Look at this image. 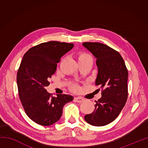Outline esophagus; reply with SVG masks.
I'll return each mask as SVG.
<instances>
[{
	"label": "esophagus",
	"mask_w": 148,
	"mask_h": 148,
	"mask_svg": "<svg viewBox=\"0 0 148 148\" xmlns=\"http://www.w3.org/2000/svg\"><path fill=\"white\" fill-rule=\"evenodd\" d=\"M84 101V99L82 98V97H77L74 98V101L76 102H78V103H81V102H82Z\"/></svg>",
	"instance_id": "obj_1"
}]
</instances>
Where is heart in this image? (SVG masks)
<instances>
[{"label": "heart", "instance_id": "obj_1", "mask_svg": "<svg viewBox=\"0 0 148 148\" xmlns=\"http://www.w3.org/2000/svg\"><path fill=\"white\" fill-rule=\"evenodd\" d=\"M88 58H91V56H89V54L86 53H83L80 54L79 56V60L84 59H88ZM73 89L74 90H76L77 89V87L74 86V87H73Z\"/></svg>", "mask_w": 148, "mask_h": 148}]
</instances>
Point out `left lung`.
Here are the masks:
<instances>
[{
	"label": "left lung",
	"instance_id": "obj_1",
	"mask_svg": "<svg viewBox=\"0 0 148 148\" xmlns=\"http://www.w3.org/2000/svg\"><path fill=\"white\" fill-rule=\"evenodd\" d=\"M82 45L97 59L98 73L95 84L103 89L94 112L84 119L93 126H104L116 119L126 103L128 71L121 55L110 47L98 42Z\"/></svg>",
	"mask_w": 148,
	"mask_h": 148
}]
</instances>
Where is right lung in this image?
<instances>
[{
	"label": "right lung",
	"instance_id": "1",
	"mask_svg": "<svg viewBox=\"0 0 148 148\" xmlns=\"http://www.w3.org/2000/svg\"><path fill=\"white\" fill-rule=\"evenodd\" d=\"M73 47L65 42H44L29 49L22 59L17 74L19 98L27 116L37 124L49 126L59 121L64 104L74 99L65 94L51 97L46 89L60 59Z\"/></svg>",
	"mask_w": 148,
	"mask_h": 148
}]
</instances>
